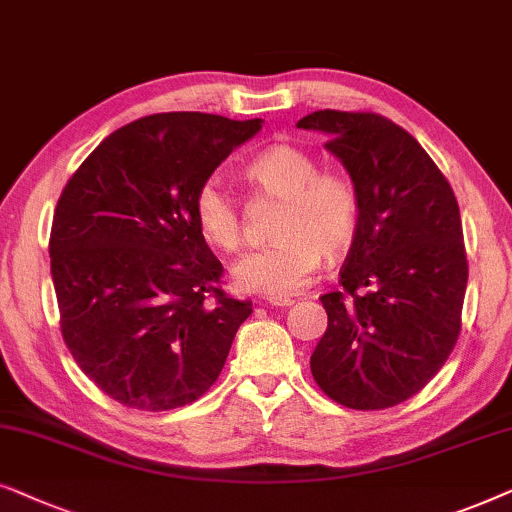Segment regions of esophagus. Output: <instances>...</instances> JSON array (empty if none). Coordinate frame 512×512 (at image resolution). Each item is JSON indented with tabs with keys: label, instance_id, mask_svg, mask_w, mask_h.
I'll return each mask as SVG.
<instances>
[{
	"label": "esophagus",
	"instance_id": "34e87169",
	"mask_svg": "<svg viewBox=\"0 0 512 512\" xmlns=\"http://www.w3.org/2000/svg\"><path fill=\"white\" fill-rule=\"evenodd\" d=\"M267 304L269 306H281V309H285V306L295 304V299H290V297H267Z\"/></svg>",
	"mask_w": 512,
	"mask_h": 512
}]
</instances>
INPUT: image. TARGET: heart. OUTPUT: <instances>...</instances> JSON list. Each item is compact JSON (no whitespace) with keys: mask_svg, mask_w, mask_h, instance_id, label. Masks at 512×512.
<instances>
[{"mask_svg":"<svg viewBox=\"0 0 512 512\" xmlns=\"http://www.w3.org/2000/svg\"><path fill=\"white\" fill-rule=\"evenodd\" d=\"M245 180L260 199L281 201L271 224L276 238L234 267V285L269 297L295 295L311 283L325 257H337L356 241L360 196L351 180L320 173L318 161L295 145H274L245 168ZM194 220L201 236L220 252L243 245V215L217 177L194 194Z\"/></svg>","mask_w":512,"mask_h":512,"instance_id":"b5f03b06","label":"heart"}]
</instances>
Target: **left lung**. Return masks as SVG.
I'll list each match as a JSON object with an SVG mask.
<instances>
[{
	"label": "left lung",
	"instance_id": "left-lung-1",
	"mask_svg": "<svg viewBox=\"0 0 512 512\" xmlns=\"http://www.w3.org/2000/svg\"><path fill=\"white\" fill-rule=\"evenodd\" d=\"M297 128L327 135L360 196L342 288L320 297L327 330L311 374L349 410H386L419 393L459 339L468 283L459 203L426 149L381 114L320 109Z\"/></svg>",
	"mask_w": 512,
	"mask_h": 512
}]
</instances>
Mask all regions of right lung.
<instances>
[{
    "label": "right lung",
    "mask_w": 512,
    "mask_h": 512,
    "mask_svg": "<svg viewBox=\"0 0 512 512\" xmlns=\"http://www.w3.org/2000/svg\"><path fill=\"white\" fill-rule=\"evenodd\" d=\"M262 128L203 112L142 117L74 170L51 224L60 332L88 379L145 412L192 405L252 313L222 290L194 194Z\"/></svg>",
    "instance_id": "right-lung-1"
}]
</instances>
